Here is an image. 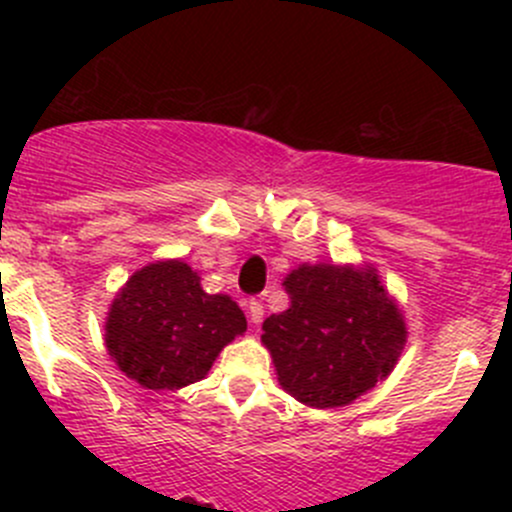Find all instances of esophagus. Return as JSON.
Wrapping results in <instances>:
<instances>
[{"mask_svg": "<svg viewBox=\"0 0 512 512\" xmlns=\"http://www.w3.org/2000/svg\"><path fill=\"white\" fill-rule=\"evenodd\" d=\"M262 314H265V307H262L260 299H250V302H247V319H250L252 324H260Z\"/></svg>", "mask_w": 512, "mask_h": 512, "instance_id": "obj_1", "label": "esophagus"}]
</instances>
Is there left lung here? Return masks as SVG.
I'll list each match as a JSON object with an SVG mask.
<instances>
[{
  "instance_id": "8db88e82",
  "label": "left lung",
  "mask_w": 512,
  "mask_h": 512,
  "mask_svg": "<svg viewBox=\"0 0 512 512\" xmlns=\"http://www.w3.org/2000/svg\"><path fill=\"white\" fill-rule=\"evenodd\" d=\"M282 285L289 309L265 319L262 344L299 404L349 406L394 371L409 329L374 265L304 262Z\"/></svg>"
}]
</instances>
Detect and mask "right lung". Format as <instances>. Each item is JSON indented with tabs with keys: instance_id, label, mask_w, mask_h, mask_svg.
<instances>
[{
	"instance_id": "right-lung-1",
	"label": "right lung",
	"mask_w": 512,
	"mask_h": 512,
	"mask_svg": "<svg viewBox=\"0 0 512 512\" xmlns=\"http://www.w3.org/2000/svg\"><path fill=\"white\" fill-rule=\"evenodd\" d=\"M103 339L111 359L143 389L175 391L205 379L218 354L245 334L227 294H208L183 260H158L128 277L108 307Z\"/></svg>"
}]
</instances>
